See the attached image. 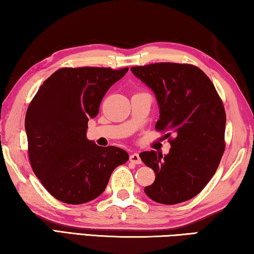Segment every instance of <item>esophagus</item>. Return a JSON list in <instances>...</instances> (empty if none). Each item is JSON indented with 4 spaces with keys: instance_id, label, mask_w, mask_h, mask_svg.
<instances>
[{
    "instance_id": "34e87169",
    "label": "esophagus",
    "mask_w": 254,
    "mask_h": 254,
    "mask_svg": "<svg viewBox=\"0 0 254 254\" xmlns=\"http://www.w3.org/2000/svg\"><path fill=\"white\" fill-rule=\"evenodd\" d=\"M129 161L134 164H141V159L139 157V154H137V153H134L130 155Z\"/></svg>"
}]
</instances>
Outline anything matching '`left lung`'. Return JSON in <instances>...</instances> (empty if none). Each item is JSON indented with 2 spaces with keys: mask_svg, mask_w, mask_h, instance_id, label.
Instances as JSON below:
<instances>
[{
  "mask_svg": "<svg viewBox=\"0 0 254 254\" xmlns=\"http://www.w3.org/2000/svg\"><path fill=\"white\" fill-rule=\"evenodd\" d=\"M130 70L156 96V130L175 134L167 155L155 150L139 154L156 175L145 193L166 205L189 201L210 182L224 153L223 102L210 78L193 64L161 62Z\"/></svg>",
  "mask_w": 254,
  "mask_h": 254,
  "instance_id": "left-lung-1",
  "label": "left lung"
}]
</instances>
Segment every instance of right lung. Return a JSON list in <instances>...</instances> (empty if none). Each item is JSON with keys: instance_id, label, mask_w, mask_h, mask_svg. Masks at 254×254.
Segmentation results:
<instances>
[{"instance_id": "obj_1", "label": "right lung", "mask_w": 254, "mask_h": 254, "mask_svg": "<svg viewBox=\"0 0 254 254\" xmlns=\"http://www.w3.org/2000/svg\"><path fill=\"white\" fill-rule=\"evenodd\" d=\"M128 68H61L35 93L25 115L29 159L53 197L66 204L90 202L104 192L116 167L129 156L87 139L89 118Z\"/></svg>"}]
</instances>
